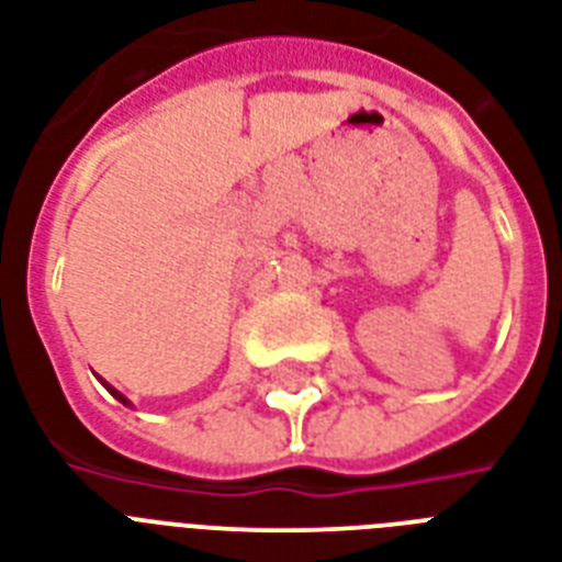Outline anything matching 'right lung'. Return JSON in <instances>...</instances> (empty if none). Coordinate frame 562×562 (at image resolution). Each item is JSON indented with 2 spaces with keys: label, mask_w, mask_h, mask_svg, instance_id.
<instances>
[{
  "label": "right lung",
  "mask_w": 562,
  "mask_h": 562,
  "mask_svg": "<svg viewBox=\"0 0 562 562\" xmlns=\"http://www.w3.org/2000/svg\"><path fill=\"white\" fill-rule=\"evenodd\" d=\"M101 384H104V387H108V391H110V393H113V396H116V400H119V402H122V405H131V400H127L125 393H119V391H116V387H113V384H108V382H104V379H101Z\"/></svg>",
  "instance_id": "obj_1"
}]
</instances>
